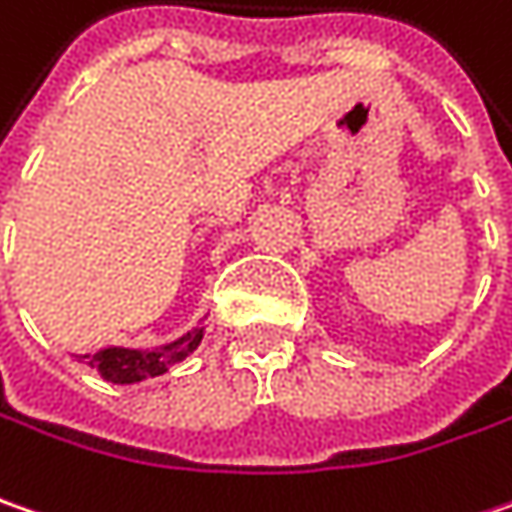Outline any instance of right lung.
Wrapping results in <instances>:
<instances>
[{"label": "right lung", "mask_w": 512, "mask_h": 512, "mask_svg": "<svg viewBox=\"0 0 512 512\" xmlns=\"http://www.w3.org/2000/svg\"><path fill=\"white\" fill-rule=\"evenodd\" d=\"M204 340V322L198 320L195 328L187 334H181L178 340L164 345H152V348H126V345H106L94 354H71L80 363H86L91 371H97L103 380L117 383V386H129V383H141L146 377H158L169 371L175 363L187 360L192 351Z\"/></svg>", "instance_id": "right-lung-1"}]
</instances>
